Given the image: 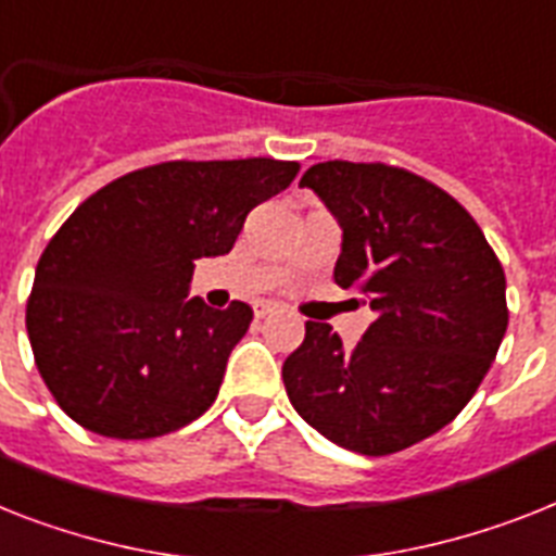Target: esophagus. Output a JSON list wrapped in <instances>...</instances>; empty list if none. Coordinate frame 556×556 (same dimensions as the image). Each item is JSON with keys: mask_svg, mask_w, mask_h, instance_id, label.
<instances>
[{"mask_svg": "<svg viewBox=\"0 0 556 556\" xmlns=\"http://www.w3.org/2000/svg\"><path fill=\"white\" fill-rule=\"evenodd\" d=\"M279 308V302H274V300H260V302H254V314L256 317H268V314H274V311Z\"/></svg>", "mask_w": 556, "mask_h": 556, "instance_id": "esophagus-1", "label": "esophagus"}]
</instances>
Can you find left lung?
I'll return each instance as SVG.
<instances>
[{"label": "left lung", "instance_id": "1", "mask_svg": "<svg viewBox=\"0 0 556 556\" xmlns=\"http://www.w3.org/2000/svg\"><path fill=\"white\" fill-rule=\"evenodd\" d=\"M342 228L333 279L374 323L345 349L328 323L282 365L288 400L342 448L382 457L466 408L508 328L505 274L454 197L380 162H319L300 179Z\"/></svg>", "mask_w": 556, "mask_h": 556}]
</instances>
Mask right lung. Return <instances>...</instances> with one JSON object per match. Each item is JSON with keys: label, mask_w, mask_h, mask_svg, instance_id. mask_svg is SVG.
Wrapping results in <instances>:
<instances>
[{"label": "right lung", "mask_w": 556, "mask_h": 556, "mask_svg": "<svg viewBox=\"0 0 556 556\" xmlns=\"http://www.w3.org/2000/svg\"><path fill=\"white\" fill-rule=\"evenodd\" d=\"M296 162H162L76 207L39 256L30 349L59 408L93 434L151 440L202 417L254 311L191 293L193 263L228 254L251 207Z\"/></svg>", "instance_id": "add662e5"}]
</instances>
